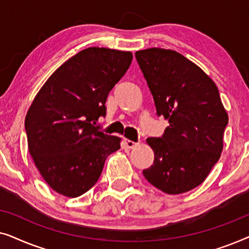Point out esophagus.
Here are the masks:
<instances>
[{"mask_svg": "<svg viewBox=\"0 0 249 249\" xmlns=\"http://www.w3.org/2000/svg\"><path fill=\"white\" fill-rule=\"evenodd\" d=\"M124 142L125 147H127V148H134L135 146L138 145L137 142H132V141H129V139H124Z\"/></svg>", "mask_w": 249, "mask_h": 249, "instance_id": "34e87169", "label": "esophagus"}]
</instances>
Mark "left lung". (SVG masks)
Segmentation results:
<instances>
[{"mask_svg": "<svg viewBox=\"0 0 249 249\" xmlns=\"http://www.w3.org/2000/svg\"><path fill=\"white\" fill-rule=\"evenodd\" d=\"M153 95L156 114L170 125L161 137L147 138L154 162L146 180L166 194L199 186L219 161L228 114L214 81L195 63L172 50L135 53Z\"/></svg>", "mask_w": 249, "mask_h": 249, "instance_id": "obj_1", "label": "left lung"}]
</instances>
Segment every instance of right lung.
Wrapping results in <instances>:
<instances>
[{
    "label": "right lung",
    "mask_w": 249,
    "mask_h": 249,
    "mask_svg": "<svg viewBox=\"0 0 249 249\" xmlns=\"http://www.w3.org/2000/svg\"><path fill=\"white\" fill-rule=\"evenodd\" d=\"M131 61V52L88 47L57 68L30 105L25 120L29 153L61 195L89 190L107 156L120 148V138L94 124L107 114V95Z\"/></svg>",
    "instance_id": "add662e5"
}]
</instances>
